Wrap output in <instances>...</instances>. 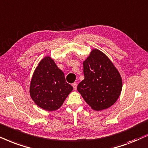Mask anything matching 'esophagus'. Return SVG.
<instances>
[{
  "label": "esophagus",
  "mask_w": 148,
  "mask_h": 148,
  "mask_svg": "<svg viewBox=\"0 0 148 148\" xmlns=\"http://www.w3.org/2000/svg\"><path fill=\"white\" fill-rule=\"evenodd\" d=\"M72 86H73V88H74V89L76 90V88H77V84H76V82H74V83L72 84Z\"/></svg>",
  "instance_id": "34e87169"
}]
</instances>
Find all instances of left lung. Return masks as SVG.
Returning a JSON list of instances; mask_svg holds the SVG:
<instances>
[{
    "label": "left lung",
    "mask_w": 148,
    "mask_h": 148,
    "mask_svg": "<svg viewBox=\"0 0 148 148\" xmlns=\"http://www.w3.org/2000/svg\"><path fill=\"white\" fill-rule=\"evenodd\" d=\"M84 79L78 91L96 111L110 108L119 99L123 88L121 74L112 61L97 49H92L83 62Z\"/></svg>",
    "instance_id": "8db88e82"
}]
</instances>
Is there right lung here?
<instances>
[{"label": "right lung", "mask_w": 148, "mask_h": 148, "mask_svg": "<svg viewBox=\"0 0 148 148\" xmlns=\"http://www.w3.org/2000/svg\"><path fill=\"white\" fill-rule=\"evenodd\" d=\"M72 90L54 60L50 56L42 58L33 73L29 85V95L34 103L46 111H56Z\"/></svg>", "instance_id": "1"}]
</instances>
